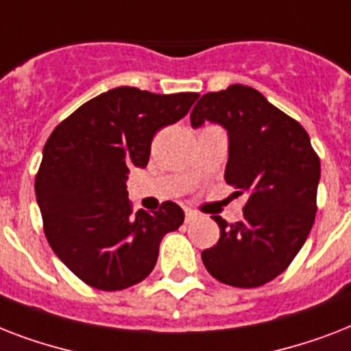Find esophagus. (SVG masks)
Segmentation results:
<instances>
[{"label": "esophagus", "instance_id": "34e87169", "mask_svg": "<svg viewBox=\"0 0 351 351\" xmlns=\"http://www.w3.org/2000/svg\"><path fill=\"white\" fill-rule=\"evenodd\" d=\"M198 219L197 211H193V209L186 208V222H193V220Z\"/></svg>", "mask_w": 351, "mask_h": 351}]
</instances>
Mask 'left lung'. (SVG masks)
I'll list each match as a JSON object with an SVG mask.
<instances>
[{"mask_svg":"<svg viewBox=\"0 0 351 351\" xmlns=\"http://www.w3.org/2000/svg\"><path fill=\"white\" fill-rule=\"evenodd\" d=\"M228 131L224 178L247 193L244 219L219 224V242L202 251L206 269L234 288H258L289 266L315 222L321 160L299 121L271 106L256 89L230 85L208 93L191 112Z\"/></svg>","mask_w":351,"mask_h":351,"instance_id":"obj_1","label":"left lung"}]
</instances>
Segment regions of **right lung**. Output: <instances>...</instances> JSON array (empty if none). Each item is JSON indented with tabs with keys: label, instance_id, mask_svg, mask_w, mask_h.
Wrapping results in <instances>:
<instances>
[{
	"label": "right lung",
	"instance_id": "add662e5",
	"mask_svg": "<svg viewBox=\"0 0 351 351\" xmlns=\"http://www.w3.org/2000/svg\"><path fill=\"white\" fill-rule=\"evenodd\" d=\"M197 98L117 87L78 107L49 136L36 202L52 251L85 284L117 291L142 282L162 239L182 226L175 202L132 213L125 182L129 169L147 165L154 132L182 120Z\"/></svg>",
	"mask_w": 351,
	"mask_h": 351
}]
</instances>
